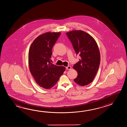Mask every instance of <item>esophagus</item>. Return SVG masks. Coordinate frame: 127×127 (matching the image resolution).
Segmentation results:
<instances>
[{
	"label": "esophagus",
	"mask_w": 127,
	"mask_h": 127,
	"mask_svg": "<svg viewBox=\"0 0 127 127\" xmlns=\"http://www.w3.org/2000/svg\"><path fill=\"white\" fill-rule=\"evenodd\" d=\"M71 67L70 66H68L66 67V69L67 70H70L71 69Z\"/></svg>",
	"instance_id": "1"
}]
</instances>
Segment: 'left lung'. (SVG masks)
Masks as SVG:
<instances>
[{
  "mask_svg": "<svg viewBox=\"0 0 127 127\" xmlns=\"http://www.w3.org/2000/svg\"><path fill=\"white\" fill-rule=\"evenodd\" d=\"M66 34L76 53L80 56L79 61L73 66L78 73L74 81L80 86L88 85L93 82L100 64L98 45L93 37L83 31H72Z\"/></svg>",
  "mask_w": 127,
  "mask_h": 127,
  "instance_id": "left-lung-1",
  "label": "left lung"
}]
</instances>
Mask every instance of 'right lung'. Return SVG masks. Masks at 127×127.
<instances>
[{"mask_svg":"<svg viewBox=\"0 0 127 127\" xmlns=\"http://www.w3.org/2000/svg\"><path fill=\"white\" fill-rule=\"evenodd\" d=\"M60 32H47L34 39L28 53L31 73L39 86L48 89L56 84L65 70L64 66L51 63L52 49Z\"/></svg>","mask_w":127,"mask_h":127,"instance_id":"1","label":"right lung"}]
</instances>
